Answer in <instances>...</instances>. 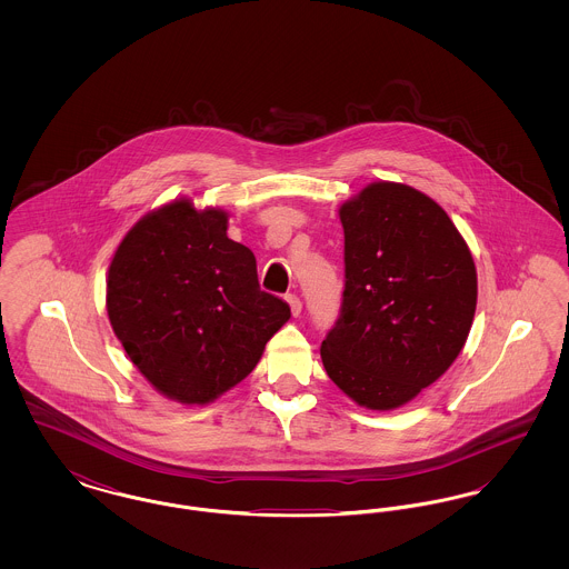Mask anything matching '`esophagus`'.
Here are the masks:
<instances>
[{"label":"esophagus","instance_id":"1","mask_svg":"<svg viewBox=\"0 0 569 569\" xmlns=\"http://www.w3.org/2000/svg\"><path fill=\"white\" fill-rule=\"evenodd\" d=\"M286 300H288V305H290V309H292V316L298 318V316H300V311H302V302H300V298H298L297 295H288Z\"/></svg>","mask_w":569,"mask_h":569}]
</instances>
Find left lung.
<instances>
[{"mask_svg": "<svg viewBox=\"0 0 569 569\" xmlns=\"http://www.w3.org/2000/svg\"><path fill=\"white\" fill-rule=\"evenodd\" d=\"M341 311L322 341L326 373L358 406L395 409L457 360L476 313L471 251L446 211L401 183L348 200Z\"/></svg>", "mask_w": 569, "mask_h": 569, "instance_id": "left-lung-1", "label": "left lung"}]
</instances>
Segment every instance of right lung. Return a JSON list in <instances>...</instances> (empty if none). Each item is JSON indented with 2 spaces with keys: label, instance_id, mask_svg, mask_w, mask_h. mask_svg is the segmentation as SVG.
I'll list each match as a JSON object with an SVG mask.
<instances>
[{
  "label": "right lung",
  "instance_id": "obj_1",
  "mask_svg": "<svg viewBox=\"0 0 569 569\" xmlns=\"http://www.w3.org/2000/svg\"><path fill=\"white\" fill-rule=\"evenodd\" d=\"M228 216L174 200L117 247L109 320L123 350L168 399L204 406L247 378L290 305L260 290L256 256L228 239Z\"/></svg>",
  "mask_w": 569,
  "mask_h": 569
}]
</instances>
